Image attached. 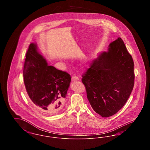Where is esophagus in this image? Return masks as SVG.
<instances>
[{"mask_svg": "<svg viewBox=\"0 0 150 150\" xmlns=\"http://www.w3.org/2000/svg\"><path fill=\"white\" fill-rule=\"evenodd\" d=\"M78 77H77V76H73L72 77L71 80L72 81H77V80H79Z\"/></svg>", "mask_w": 150, "mask_h": 150, "instance_id": "34e87169", "label": "esophagus"}]
</instances>
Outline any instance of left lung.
<instances>
[{
  "label": "left lung",
  "instance_id": "obj_1",
  "mask_svg": "<svg viewBox=\"0 0 150 150\" xmlns=\"http://www.w3.org/2000/svg\"><path fill=\"white\" fill-rule=\"evenodd\" d=\"M82 77L87 98L102 117L115 114L124 106L133 89L135 76L133 58L120 38L93 60Z\"/></svg>",
  "mask_w": 150,
  "mask_h": 150
}]
</instances>
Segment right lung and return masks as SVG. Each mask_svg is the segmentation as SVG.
<instances>
[{
    "label": "right lung",
    "instance_id": "add662e5",
    "mask_svg": "<svg viewBox=\"0 0 150 150\" xmlns=\"http://www.w3.org/2000/svg\"><path fill=\"white\" fill-rule=\"evenodd\" d=\"M23 75L29 98L41 112L53 114L61 110L71 76L66 72L48 65L34 43L30 44L26 52Z\"/></svg>",
    "mask_w": 150,
    "mask_h": 150
}]
</instances>
